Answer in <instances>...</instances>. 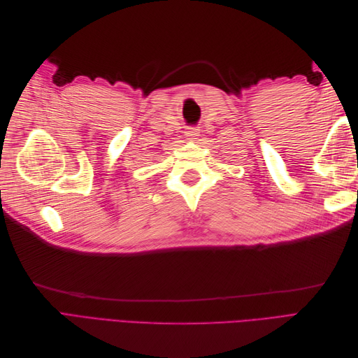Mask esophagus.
<instances>
[{"label":"esophagus","mask_w":358,"mask_h":358,"mask_svg":"<svg viewBox=\"0 0 358 358\" xmlns=\"http://www.w3.org/2000/svg\"><path fill=\"white\" fill-rule=\"evenodd\" d=\"M185 136L189 137V138H196V137L199 136V129H196V128H188L187 131H185Z\"/></svg>","instance_id":"1"}]
</instances>
